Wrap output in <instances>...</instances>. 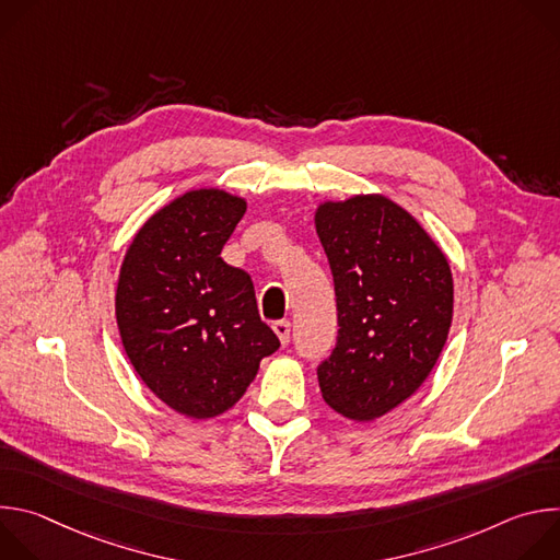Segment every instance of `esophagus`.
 Listing matches in <instances>:
<instances>
[{
	"instance_id": "esophagus-1",
	"label": "esophagus",
	"mask_w": 560,
	"mask_h": 560,
	"mask_svg": "<svg viewBox=\"0 0 560 560\" xmlns=\"http://www.w3.org/2000/svg\"><path fill=\"white\" fill-rule=\"evenodd\" d=\"M272 330H275V335L279 337L281 346H288V343H290V324H288V322H277V324L272 326Z\"/></svg>"
}]
</instances>
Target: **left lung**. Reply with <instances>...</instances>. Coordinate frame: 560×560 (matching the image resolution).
I'll list each match as a JSON object with an SVG mask.
<instances>
[{
  "label": "left lung",
  "instance_id": "1",
  "mask_svg": "<svg viewBox=\"0 0 560 560\" xmlns=\"http://www.w3.org/2000/svg\"><path fill=\"white\" fill-rule=\"evenodd\" d=\"M314 228L339 310L318 387L341 417L376 421L408 401L443 352L454 312L450 261L415 214L378 192L322 201Z\"/></svg>",
  "mask_w": 560,
  "mask_h": 560
}]
</instances>
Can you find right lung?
Instances as JSON below:
<instances>
[{
	"label": "right lung",
	"instance_id": "obj_1",
	"mask_svg": "<svg viewBox=\"0 0 560 560\" xmlns=\"http://www.w3.org/2000/svg\"><path fill=\"white\" fill-rule=\"evenodd\" d=\"M246 208L223 188L188 190L143 221L119 268L115 316L126 357L188 419L234 408L261 359L279 350L250 275L221 259Z\"/></svg>",
	"mask_w": 560,
	"mask_h": 560
}]
</instances>
